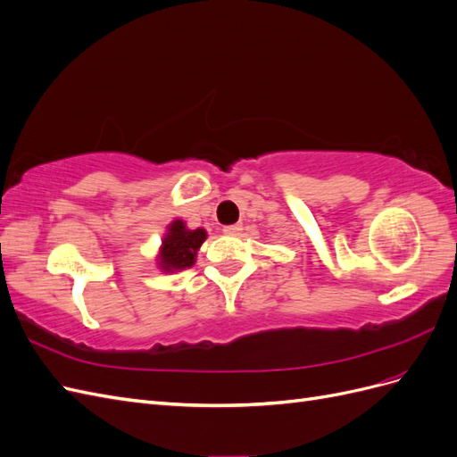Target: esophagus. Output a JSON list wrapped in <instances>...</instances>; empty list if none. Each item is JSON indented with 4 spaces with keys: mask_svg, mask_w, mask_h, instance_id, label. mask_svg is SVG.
Masks as SVG:
<instances>
[{
    "mask_svg": "<svg viewBox=\"0 0 457 457\" xmlns=\"http://www.w3.org/2000/svg\"><path fill=\"white\" fill-rule=\"evenodd\" d=\"M223 232L227 234V237H238V234L242 232V225H228V227H223Z\"/></svg>",
    "mask_w": 457,
    "mask_h": 457,
    "instance_id": "1",
    "label": "esophagus"
}]
</instances>
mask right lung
Returning a JSON list of instances; mask_svg holds the SVG:
<instances>
[{"label":"right lung","instance_id":"1","mask_svg":"<svg viewBox=\"0 0 457 457\" xmlns=\"http://www.w3.org/2000/svg\"><path fill=\"white\" fill-rule=\"evenodd\" d=\"M204 228H188L183 219H173L165 228L156 261L162 272H179L190 269L196 262L200 245L205 242Z\"/></svg>","mask_w":457,"mask_h":457}]
</instances>
